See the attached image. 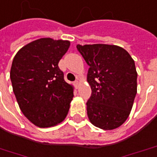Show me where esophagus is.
Segmentation results:
<instances>
[{
  "mask_svg": "<svg viewBox=\"0 0 157 157\" xmlns=\"http://www.w3.org/2000/svg\"><path fill=\"white\" fill-rule=\"evenodd\" d=\"M74 83H75V87H76V88H78L79 85H80V82H79L78 81H75Z\"/></svg>",
  "mask_w": 157,
  "mask_h": 157,
  "instance_id": "1",
  "label": "esophagus"
}]
</instances>
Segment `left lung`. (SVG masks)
Listing matches in <instances>:
<instances>
[{
	"instance_id": "8db88e82",
	"label": "left lung",
	"mask_w": 157,
	"mask_h": 157,
	"mask_svg": "<svg viewBox=\"0 0 157 157\" xmlns=\"http://www.w3.org/2000/svg\"><path fill=\"white\" fill-rule=\"evenodd\" d=\"M89 69L92 94L87 101L90 122L103 130L118 128L127 119L137 94L134 60L124 49L110 44L76 45Z\"/></svg>"
}]
</instances>
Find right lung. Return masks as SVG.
I'll list each match as a JSON object with an SVG mask.
<instances>
[{
  "label": "right lung",
  "instance_id": "add662e5",
  "mask_svg": "<svg viewBox=\"0 0 157 157\" xmlns=\"http://www.w3.org/2000/svg\"><path fill=\"white\" fill-rule=\"evenodd\" d=\"M67 40L40 38L21 48L10 71L13 90L23 114L38 127L61 123L74 97L58 63L70 48Z\"/></svg>",
  "mask_w": 157,
  "mask_h": 157
}]
</instances>
